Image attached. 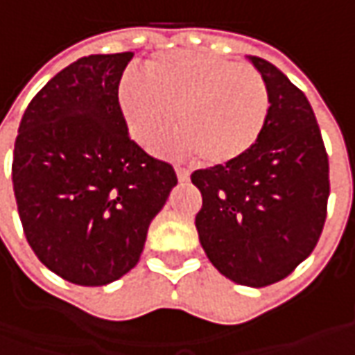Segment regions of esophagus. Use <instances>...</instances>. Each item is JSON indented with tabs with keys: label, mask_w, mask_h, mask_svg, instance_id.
Instances as JSON below:
<instances>
[{
	"label": "esophagus",
	"mask_w": 355,
	"mask_h": 355,
	"mask_svg": "<svg viewBox=\"0 0 355 355\" xmlns=\"http://www.w3.org/2000/svg\"><path fill=\"white\" fill-rule=\"evenodd\" d=\"M175 173H178L180 182H187L189 180V170H185V168H175Z\"/></svg>",
	"instance_id": "1"
}]
</instances>
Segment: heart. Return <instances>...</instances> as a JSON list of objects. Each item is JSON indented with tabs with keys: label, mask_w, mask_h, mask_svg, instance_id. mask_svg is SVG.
<instances>
[{
	"label": "heart",
	"mask_w": 355,
	"mask_h": 355,
	"mask_svg": "<svg viewBox=\"0 0 355 355\" xmlns=\"http://www.w3.org/2000/svg\"><path fill=\"white\" fill-rule=\"evenodd\" d=\"M116 101L134 142L154 146L173 118L180 130L162 148L175 156L199 154L211 168L251 154L270 108L265 78L257 69L191 49L150 59L146 78L122 76Z\"/></svg>",
	"instance_id": "obj_1"
}]
</instances>
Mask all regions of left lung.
<instances>
[{
	"label": "left lung",
	"mask_w": 355,
	"mask_h": 355,
	"mask_svg": "<svg viewBox=\"0 0 355 355\" xmlns=\"http://www.w3.org/2000/svg\"><path fill=\"white\" fill-rule=\"evenodd\" d=\"M265 78L270 108L249 156L191 173L203 205L199 243L213 266L245 286L286 279L314 251L330 196L328 154L314 110L288 76L249 57Z\"/></svg>",
	"instance_id": "left-lung-1"
}]
</instances>
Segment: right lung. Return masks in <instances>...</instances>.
<instances>
[{
  "label": "right lung",
  "mask_w": 355,
  "mask_h": 355,
  "mask_svg": "<svg viewBox=\"0 0 355 355\" xmlns=\"http://www.w3.org/2000/svg\"><path fill=\"white\" fill-rule=\"evenodd\" d=\"M134 53L89 55L53 76L21 118L11 180L37 259L61 279L103 286L138 265L148 227L178 184L118 110Z\"/></svg>",
  "instance_id": "1"
}]
</instances>
